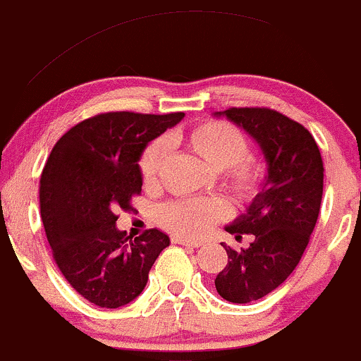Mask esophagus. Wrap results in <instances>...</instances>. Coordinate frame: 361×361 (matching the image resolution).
Returning <instances> with one entry per match:
<instances>
[{
	"mask_svg": "<svg viewBox=\"0 0 361 361\" xmlns=\"http://www.w3.org/2000/svg\"><path fill=\"white\" fill-rule=\"evenodd\" d=\"M173 243H179V245H184V247H192V248H198L202 247V241H195V240H185V238H180V236H173L172 238Z\"/></svg>",
	"mask_w": 361,
	"mask_h": 361,
	"instance_id": "esophagus-1",
	"label": "esophagus"
}]
</instances>
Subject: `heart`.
I'll use <instances>...</instances> for the list:
<instances>
[{"label": "heart", "instance_id": "heart-1", "mask_svg": "<svg viewBox=\"0 0 361 361\" xmlns=\"http://www.w3.org/2000/svg\"><path fill=\"white\" fill-rule=\"evenodd\" d=\"M185 144L212 169L221 170L224 188L238 203L250 205L261 196L267 182L266 161L250 153L248 137L236 125L224 120H207L185 133ZM169 144L154 139L139 158V172L144 185L158 188L165 166ZM229 214L221 198L173 200L158 210V222L166 231L184 238H202Z\"/></svg>", "mask_w": 361, "mask_h": 361}]
</instances>
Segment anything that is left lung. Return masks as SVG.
I'll list each match as a JSON object with an SVG mask.
<instances>
[{
    "label": "left lung",
    "mask_w": 361,
    "mask_h": 361,
    "mask_svg": "<svg viewBox=\"0 0 361 361\" xmlns=\"http://www.w3.org/2000/svg\"><path fill=\"white\" fill-rule=\"evenodd\" d=\"M226 116L259 142L267 161L261 196L228 226L240 240L254 235L247 250L222 243L228 264L215 276L222 299L247 304L262 299L292 274L317 226L323 195V161L310 130L269 107H229Z\"/></svg>",
    "instance_id": "1"
}]
</instances>
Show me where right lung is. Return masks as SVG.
Here are the masks:
<instances>
[{"label": "right lung", "instance_id": "obj_1", "mask_svg": "<svg viewBox=\"0 0 361 361\" xmlns=\"http://www.w3.org/2000/svg\"><path fill=\"white\" fill-rule=\"evenodd\" d=\"M184 113L111 111L69 128L48 156L39 208L51 255L68 283L99 307H121L144 290L170 240L147 229L132 240L118 231V210L142 191L139 158Z\"/></svg>", "mask_w": 361, "mask_h": 361}]
</instances>
